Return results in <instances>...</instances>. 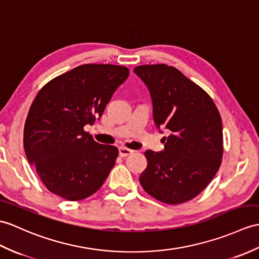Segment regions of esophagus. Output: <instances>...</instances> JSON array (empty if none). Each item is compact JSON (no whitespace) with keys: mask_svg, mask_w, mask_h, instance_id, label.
Returning <instances> with one entry per match:
<instances>
[{"mask_svg":"<svg viewBox=\"0 0 259 259\" xmlns=\"http://www.w3.org/2000/svg\"><path fill=\"white\" fill-rule=\"evenodd\" d=\"M134 153V150H130V149H127L124 147H120L119 148V155L120 157H128V155Z\"/></svg>","mask_w":259,"mask_h":259,"instance_id":"obj_1","label":"esophagus"}]
</instances>
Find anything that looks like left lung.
Wrapping results in <instances>:
<instances>
[{
	"mask_svg": "<svg viewBox=\"0 0 259 259\" xmlns=\"http://www.w3.org/2000/svg\"><path fill=\"white\" fill-rule=\"evenodd\" d=\"M134 73L147 86L153 121L162 132L164 150H147L143 190L166 204L188 202L206 188L223 157V128L212 98L181 71L164 64L142 65Z\"/></svg>",
	"mask_w": 259,
	"mask_h": 259,
	"instance_id": "left-lung-1",
	"label": "left lung"
}]
</instances>
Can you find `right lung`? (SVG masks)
Wrapping results in <instances>:
<instances>
[{
	"mask_svg": "<svg viewBox=\"0 0 259 259\" xmlns=\"http://www.w3.org/2000/svg\"><path fill=\"white\" fill-rule=\"evenodd\" d=\"M128 75L124 66L85 64L39 90L26 118L24 150L52 193L79 201L105 182L119 151L96 142L83 127L100 119Z\"/></svg>",
	"mask_w": 259,
	"mask_h": 259,
	"instance_id": "obj_1",
	"label": "right lung"
}]
</instances>
